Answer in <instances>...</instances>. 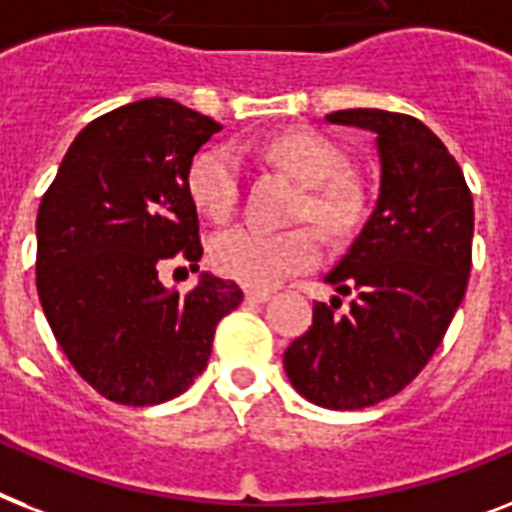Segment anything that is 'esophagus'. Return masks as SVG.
I'll list each match as a JSON object with an SVG mask.
<instances>
[{
	"mask_svg": "<svg viewBox=\"0 0 512 512\" xmlns=\"http://www.w3.org/2000/svg\"><path fill=\"white\" fill-rule=\"evenodd\" d=\"M244 297H247V302H255V305H263V302H268L270 299V292L268 289H244Z\"/></svg>",
	"mask_w": 512,
	"mask_h": 512,
	"instance_id": "esophagus-1",
	"label": "esophagus"
}]
</instances>
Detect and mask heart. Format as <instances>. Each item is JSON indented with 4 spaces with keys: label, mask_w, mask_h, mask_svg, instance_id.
Returning a JSON list of instances; mask_svg holds the SVG:
<instances>
[{
    "label": "heart",
    "mask_w": 512,
    "mask_h": 512,
    "mask_svg": "<svg viewBox=\"0 0 512 512\" xmlns=\"http://www.w3.org/2000/svg\"><path fill=\"white\" fill-rule=\"evenodd\" d=\"M265 157L299 184L307 186L299 215L326 231H344L357 215V194L342 173L347 160L313 131H289L265 144ZM189 191L197 207L213 220H226L239 202V160L228 147L205 149L191 162ZM218 273L247 286H276L286 276L313 268L321 260V242L310 228L270 234L263 228L236 226L213 242Z\"/></svg>",
    "instance_id": "b5f03b06"
}]
</instances>
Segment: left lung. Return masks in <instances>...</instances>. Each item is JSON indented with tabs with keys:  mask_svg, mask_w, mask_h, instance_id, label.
Here are the masks:
<instances>
[{
	"mask_svg": "<svg viewBox=\"0 0 512 512\" xmlns=\"http://www.w3.org/2000/svg\"><path fill=\"white\" fill-rule=\"evenodd\" d=\"M336 126L376 136L381 184L371 218L326 273L336 294L315 302L313 326L284 352L286 376L305 400L363 410L402 392L429 363L471 273L473 197L463 170L421 120L386 110H339Z\"/></svg>",
	"mask_w": 512,
	"mask_h": 512,
	"instance_id": "1",
	"label": "left lung"
}]
</instances>
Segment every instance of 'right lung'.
<instances>
[{
  "instance_id": "right-lung-1",
  "label": "right lung",
  "mask_w": 512,
  "mask_h": 512,
  "mask_svg": "<svg viewBox=\"0 0 512 512\" xmlns=\"http://www.w3.org/2000/svg\"><path fill=\"white\" fill-rule=\"evenodd\" d=\"M220 123L173 99H139L73 139L39 205L36 289L83 381L118 405H160L207 368L215 326L244 299L199 273L186 297L162 286L173 257L199 270L194 155Z\"/></svg>"
}]
</instances>
